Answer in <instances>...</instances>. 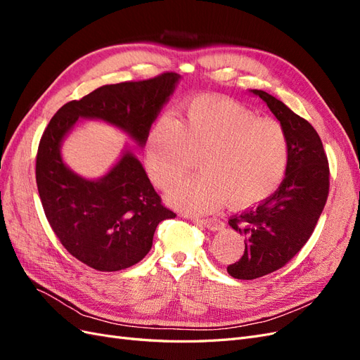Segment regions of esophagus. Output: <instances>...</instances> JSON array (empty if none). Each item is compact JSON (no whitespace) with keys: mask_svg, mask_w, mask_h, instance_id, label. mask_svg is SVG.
Masks as SVG:
<instances>
[{"mask_svg":"<svg viewBox=\"0 0 360 360\" xmlns=\"http://www.w3.org/2000/svg\"><path fill=\"white\" fill-rule=\"evenodd\" d=\"M192 221L202 225V226H207L212 231L222 230L224 228V222L221 219H214V217H212V219H198V217H192Z\"/></svg>","mask_w":360,"mask_h":360,"instance_id":"esophagus-1","label":"esophagus"}]
</instances>
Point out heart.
<instances>
[{
  "label": "heart",
  "mask_w": 360,
  "mask_h": 360,
  "mask_svg": "<svg viewBox=\"0 0 360 360\" xmlns=\"http://www.w3.org/2000/svg\"><path fill=\"white\" fill-rule=\"evenodd\" d=\"M200 158L201 176L168 192L177 209L207 213L226 201L248 209L266 201L284 180L290 144L284 126L219 96H198L179 123L162 117L146 143V167L160 189L183 179Z\"/></svg>",
  "instance_id": "b5f03b06"
}]
</instances>
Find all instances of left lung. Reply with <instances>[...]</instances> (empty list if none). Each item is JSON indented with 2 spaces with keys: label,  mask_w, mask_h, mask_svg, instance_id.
Here are the masks:
<instances>
[{
  "label": "left lung",
  "mask_w": 360,
  "mask_h": 360,
  "mask_svg": "<svg viewBox=\"0 0 360 360\" xmlns=\"http://www.w3.org/2000/svg\"><path fill=\"white\" fill-rule=\"evenodd\" d=\"M254 94L284 126L290 162L284 181L270 198L228 221L245 236L242 258L226 267L236 279H257L284 267L309 240L329 195V160L317 130L276 97L263 90Z\"/></svg>",
  "instance_id": "8db88e82"
}]
</instances>
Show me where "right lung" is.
<instances>
[{
    "label": "right lung",
    "mask_w": 360,
    "mask_h": 360,
    "mask_svg": "<svg viewBox=\"0 0 360 360\" xmlns=\"http://www.w3.org/2000/svg\"><path fill=\"white\" fill-rule=\"evenodd\" d=\"M179 78L163 72L150 79L103 85L63 105L40 138L36 181L43 210L61 245L89 267L117 271L136 264L151 249L156 226L176 213L162 204L130 151L103 179L90 181L64 165L61 139L82 117L105 120L144 146Z\"/></svg>",
    "instance_id": "right-lung-1"
}]
</instances>
